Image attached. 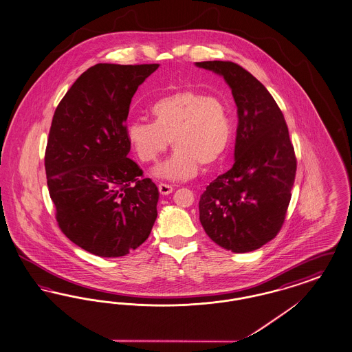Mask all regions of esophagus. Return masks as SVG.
Segmentation results:
<instances>
[{
    "mask_svg": "<svg viewBox=\"0 0 352 352\" xmlns=\"http://www.w3.org/2000/svg\"><path fill=\"white\" fill-rule=\"evenodd\" d=\"M173 186H170V184H166V183H160L158 184V191L162 194V195H169L173 192Z\"/></svg>",
    "mask_w": 352,
    "mask_h": 352,
    "instance_id": "obj_1",
    "label": "esophagus"
}]
</instances>
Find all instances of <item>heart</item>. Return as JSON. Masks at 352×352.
I'll list each match as a JSON object with an SVG mask.
<instances>
[{"mask_svg": "<svg viewBox=\"0 0 352 352\" xmlns=\"http://www.w3.org/2000/svg\"><path fill=\"white\" fill-rule=\"evenodd\" d=\"M151 111L155 122H131L126 139L141 162L155 161L171 140L175 152L155 168L158 178H192L200 166H214L226 155L232 140V119L224 99L184 89L155 100Z\"/></svg>", "mask_w": 352, "mask_h": 352, "instance_id": "b5f03b06", "label": "heart"}]
</instances>
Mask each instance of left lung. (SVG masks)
Returning a JSON list of instances; mask_svg holds the SVG:
<instances>
[{
	"label": "left lung",
	"instance_id": "obj_1",
	"mask_svg": "<svg viewBox=\"0 0 352 352\" xmlns=\"http://www.w3.org/2000/svg\"><path fill=\"white\" fill-rule=\"evenodd\" d=\"M197 65L224 77L239 113L234 164L201 194L199 219L219 246L253 252L275 239L284 224L295 182V149L279 106L252 73L232 61Z\"/></svg>",
	"mask_w": 352,
	"mask_h": 352
}]
</instances>
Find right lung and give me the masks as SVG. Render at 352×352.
I'll return each mask as SVG.
<instances>
[{"instance_id":"obj_1","label":"right lung","mask_w":352,"mask_h":352,"mask_svg":"<svg viewBox=\"0 0 352 352\" xmlns=\"http://www.w3.org/2000/svg\"><path fill=\"white\" fill-rule=\"evenodd\" d=\"M158 64H97L57 104L44 166L61 232L89 253L116 258L138 249L157 219L158 190L128 153L133 94Z\"/></svg>"}]
</instances>
